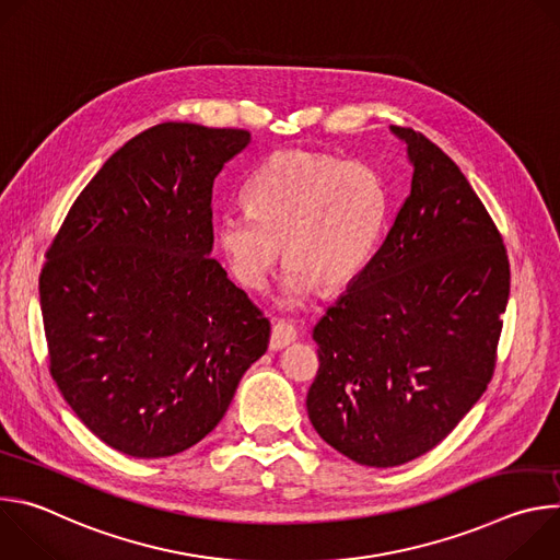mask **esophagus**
Masks as SVG:
<instances>
[{"instance_id": "34e87169", "label": "esophagus", "mask_w": 560, "mask_h": 560, "mask_svg": "<svg viewBox=\"0 0 560 560\" xmlns=\"http://www.w3.org/2000/svg\"><path fill=\"white\" fill-rule=\"evenodd\" d=\"M296 337H299V332H296V328L292 326V324H288V322H277L275 324V328H272V337H270V348L272 350H283L285 346H290L292 341H296Z\"/></svg>"}]
</instances>
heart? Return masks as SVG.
I'll list each match as a JSON object with an SVG mask.
<instances>
[{
  "mask_svg": "<svg viewBox=\"0 0 560 560\" xmlns=\"http://www.w3.org/2000/svg\"><path fill=\"white\" fill-rule=\"evenodd\" d=\"M244 203L248 212H225L217 223L234 277L261 288L281 248L294 299L350 285L372 259L389 210L370 164L305 150L272 152L248 179Z\"/></svg>",
  "mask_w": 560,
  "mask_h": 560,
  "instance_id": "b5f03b06",
  "label": "heart"
}]
</instances>
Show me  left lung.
I'll return each mask as SVG.
<instances>
[{
	"mask_svg": "<svg viewBox=\"0 0 560 560\" xmlns=\"http://www.w3.org/2000/svg\"><path fill=\"white\" fill-rule=\"evenodd\" d=\"M408 143L412 188L346 294L314 326L318 370L307 417L328 445L370 467L436 447L497 368L510 259L503 236L452 159Z\"/></svg>",
	"mask_w": 560,
	"mask_h": 560,
	"instance_id": "8db88e82",
	"label": "left lung"
}]
</instances>
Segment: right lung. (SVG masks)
Returning a JSON list of instances; mask_svg holds the SVG:
<instances>
[{
    "mask_svg": "<svg viewBox=\"0 0 560 560\" xmlns=\"http://www.w3.org/2000/svg\"><path fill=\"white\" fill-rule=\"evenodd\" d=\"M242 128L156 124L79 192L46 250L48 370L97 439L179 454L223 419L270 322L210 257L212 186Z\"/></svg>",
    "mask_w": 560,
    "mask_h": 560,
    "instance_id": "right-lung-1",
    "label": "right lung"
}]
</instances>
